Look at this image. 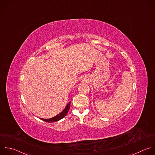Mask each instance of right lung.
Instances as JSON below:
<instances>
[{
    "label": "right lung",
    "mask_w": 155,
    "mask_h": 155,
    "mask_svg": "<svg viewBox=\"0 0 155 155\" xmlns=\"http://www.w3.org/2000/svg\"><path fill=\"white\" fill-rule=\"evenodd\" d=\"M70 107H71V102L69 103V104L67 105L66 107L65 108V109L61 113H60L59 114H58L55 117H54L50 118V119H41V118H40V119L41 120H44V121L47 122H57V121L61 120V119H63V117H64L67 115V114H68V111L69 110Z\"/></svg>",
    "instance_id": "obj_1"
}]
</instances>
